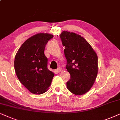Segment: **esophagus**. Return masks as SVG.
<instances>
[{
    "label": "esophagus",
    "instance_id": "34e87169",
    "mask_svg": "<svg viewBox=\"0 0 120 120\" xmlns=\"http://www.w3.org/2000/svg\"><path fill=\"white\" fill-rule=\"evenodd\" d=\"M61 70H62V69L61 68H57L56 70H55V71L56 72H57V73H59V72H60V71H61Z\"/></svg>",
    "mask_w": 120,
    "mask_h": 120
}]
</instances>
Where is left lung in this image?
<instances>
[{"instance_id": "1", "label": "left lung", "mask_w": 120, "mask_h": 120, "mask_svg": "<svg viewBox=\"0 0 120 120\" xmlns=\"http://www.w3.org/2000/svg\"><path fill=\"white\" fill-rule=\"evenodd\" d=\"M67 60L66 68L70 74L67 88L75 95H81L90 90L98 74V56L88 41L73 32L60 34Z\"/></svg>"}]
</instances>
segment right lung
Returning a JSON list of instances; mask_svg holds the SVG:
<instances>
[{"instance_id":"1","label":"right lung","mask_w":120,"mask_h":120,"mask_svg":"<svg viewBox=\"0 0 120 120\" xmlns=\"http://www.w3.org/2000/svg\"><path fill=\"white\" fill-rule=\"evenodd\" d=\"M53 38L48 33H38L27 39L16 54L14 68L20 82L32 93L41 94L50 86L53 72L48 68L44 55L45 45Z\"/></svg>"}]
</instances>
